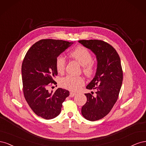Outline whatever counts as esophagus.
I'll use <instances>...</instances> for the list:
<instances>
[{"instance_id": "obj_1", "label": "esophagus", "mask_w": 146, "mask_h": 146, "mask_svg": "<svg viewBox=\"0 0 146 146\" xmlns=\"http://www.w3.org/2000/svg\"><path fill=\"white\" fill-rule=\"evenodd\" d=\"M76 93H75V92H70V95H69V96L70 97V98H73V97L74 96H76Z\"/></svg>"}]
</instances>
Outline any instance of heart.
Segmentation results:
<instances>
[{"label": "heart", "mask_w": 146, "mask_h": 146, "mask_svg": "<svg viewBox=\"0 0 146 146\" xmlns=\"http://www.w3.org/2000/svg\"><path fill=\"white\" fill-rule=\"evenodd\" d=\"M69 56L77 60L82 66V71L85 76L91 77L96 74L97 65L92 60L90 51L83 46H78L69 53ZM55 68L59 74L64 73L66 68V60L62 55H59L55 59ZM61 85L66 89L77 91L85 85V79L81 76L74 77L68 76L61 78Z\"/></svg>", "instance_id": "b5f03b06"}]
</instances>
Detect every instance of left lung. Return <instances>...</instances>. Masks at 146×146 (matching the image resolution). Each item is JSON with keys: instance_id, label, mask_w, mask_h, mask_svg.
I'll return each mask as SVG.
<instances>
[{"instance_id": "8db88e82", "label": "left lung", "mask_w": 146, "mask_h": 146, "mask_svg": "<svg viewBox=\"0 0 146 146\" xmlns=\"http://www.w3.org/2000/svg\"><path fill=\"white\" fill-rule=\"evenodd\" d=\"M78 42L93 52L98 60L96 76L86 87L97 91L95 95L93 92L85 94L87 101L82 108V114L86 119L98 121L107 115L118 99L123 80L120 57L112 46L102 40Z\"/></svg>"}]
</instances>
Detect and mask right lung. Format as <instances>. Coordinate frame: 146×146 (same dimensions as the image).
<instances>
[{
    "label": "right lung",
    "instance_id": "right-lung-1",
    "mask_svg": "<svg viewBox=\"0 0 146 146\" xmlns=\"http://www.w3.org/2000/svg\"><path fill=\"white\" fill-rule=\"evenodd\" d=\"M72 42L52 39H41L27 51L22 64L24 98L37 116L45 119L55 118L60 113L62 104L69 96V91L58 88L49 92L48 88L56 83L58 72L55 59Z\"/></svg>",
    "mask_w": 146,
    "mask_h": 146
}]
</instances>
